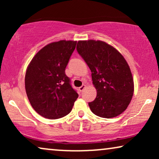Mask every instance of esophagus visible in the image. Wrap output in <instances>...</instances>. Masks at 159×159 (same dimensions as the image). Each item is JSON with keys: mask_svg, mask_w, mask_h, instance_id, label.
Returning a JSON list of instances; mask_svg holds the SVG:
<instances>
[{"mask_svg": "<svg viewBox=\"0 0 159 159\" xmlns=\"http://www.w3.org/2000/svg\"><path fill=\"white\" fill-rule=\"evenodd\" d=\"M85 88H86L85 84H82V85L81 87H80V88H79V90H80V91H83V90H84V89Z\"/></svg>", "mask_w": 159, "mask_h": 159, "instance_id": "34e87169", "label": "esophagus"}]
</instances>
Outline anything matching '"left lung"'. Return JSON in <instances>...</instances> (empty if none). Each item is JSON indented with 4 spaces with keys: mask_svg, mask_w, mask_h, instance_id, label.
Segmentation results:
<instances>
[{
    "mask_svg": "<svg viewBox=\"0 0 159 159\" xmlns=\"http://www.w3.org/2000/svg\"><path fill=\"white\" fill-rule=\"evenodd\" d=\"M92 72L97 90L94 101L88 103L93 114L114 118L125 111L134 93L130 68L123 56L111 45L101 40H80L77 45Z\"/></svg>",
    "mask_w": 159,
    "mask_h": 159,
    "instance_id": "8db88e82",
    "label": "left lung"
}]
</instances>
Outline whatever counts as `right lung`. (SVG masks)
<instances>
[{"label":"right lung","mask_w":159,"mask_h":159,"mask_svg":"<svg viewBox=\"0 0 159 159\" xmlns=\"http://www.w3.org/2000/svg\"><path fill=\"white\" fill-rule=\"evenodd\" d=\"M77 41L50 43L34 56L25 75V90L34 111L43 117L56 119L70 113L78 94L65 74Z\"/></svg>","instance_id":"right-lung-1"}]
</instances>
